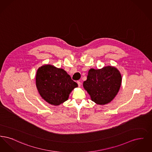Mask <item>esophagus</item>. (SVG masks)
Segmentation results:
<instances>
[{"mask_svg":"<svg viewBox=\"0 0 152 152\" xmlns=\"http://www.w3.org/2000/svg\"><path fill=\"white\" fill-rule=\"evenodd\" d=\"M77 84H78L79 87H80V86H81V82H80V81H77Z\"/></svg>","mask_w":152,"mask_h":152,"instance_id":"esophagus-1","label":"esophagus"}]
</instances>
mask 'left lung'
<instances>
[{
  "label": "left lung",
  "instance_id": "left-lung-1",
  "mask_svg": "<svg viewBox=\"0 0 152 152\" xmlns=\"http://www.w3.org/2000/svg\"><path fill=\"white\" fill-rule=\"evenodd\" d=\"M121 84V75L115 67L108 66L100 69H91L83 86L97 104L104 105L117 94Z\"/></svg>",
  "mask_w": 152,
  "mask_h": 152
}]
</instances>
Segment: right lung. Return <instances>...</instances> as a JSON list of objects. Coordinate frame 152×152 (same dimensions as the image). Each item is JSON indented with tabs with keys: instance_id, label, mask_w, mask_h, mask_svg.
I'll use <instances>...</instances> for the list:
<instances>
[{
	"instance_id": "obj_1",
	"label": "right lung",
	"mask_w": 152,
	"mask_h": 152,
	"mask_svg": "<svg viewBox=\"0 0 152 152\" xmlns=\"http://www.w3.org/2000/svg\"><path fill=\"white\" fill-rule=\"evenodd\" d=\"M36 87L44 100L53 105L66 101L77 84L61 68L51 65L40 67L36 73Z\"/></svg>"
}]
</instances>
